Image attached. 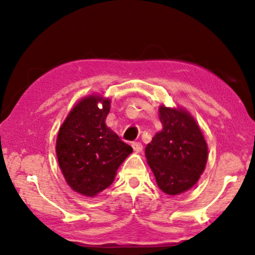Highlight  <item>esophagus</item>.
Segmentation results:
<instances>
[{
  "label": "esophagus",
  "mask_w": 255,
  "mask_h": 255,
  "mask_svg": "<svg viewBox=\"0 0 255 255\" xmlns=\"http://www.w3.org/2000/svg\"><path fill=\"white\" fill-rule=\"evenodd\" d=\"M131 147H133V150H134V151H136V152H140V151L142 150V145H141V142H139V141L133 142V144H131Z\"/></svg>",
  "instance_id": "1"
}]
</instances>
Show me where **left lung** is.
I'll use <instances>...</instances> for the list:
<instances>
[{
    "label": "left lung",
    "mask_w": 255,
    "mask_h": 255,
    "mask_svg": "<svg viewBox=\"0 0 255 255\" xmlns=\"http://www.w3.org/2000/svg\"><path fill=\"white\" fill-rule=\"evenodd\" d=\"M163 129L146 146V158L157 184L169 195L192 188L203 174L207 145L197 122L183 110L159 108Z\"/></svg>",
    "instance_id": "1"
}]
</instances>
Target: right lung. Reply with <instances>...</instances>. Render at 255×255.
Masks as SVG:
<instances>
[{
  "instance_id": "obj_1",
  "label": "right lung",
  "mask_w": 255,
  "mask_h": 255,
  "mask_svg": "<svg viewBox=\"0 0 255 255\" xmlns=\"http://www.w3.org/2000/svg\"><path fill=\"white\" fill-rule=\"evenodd\" d=\"M109 111V99L90 96L73 108L58 131L56 154L63 176L75 192L87 197L108 188L133 152L105 125Z\"/></svg>"
}]
</instances>
